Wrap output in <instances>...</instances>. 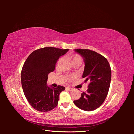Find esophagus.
<instances>
[{
	"label": "esophagus",
	"instance_id": "1",
	"mask_svg": "<svg viewBox=\"0 0 134 134\" xmlns=\"http://www.w3.org/2000/svg\"><path fill=\"white\" fill-rule=\"evenodd\" d=\"M66 90L69 91H71L73 90V89H72V88H70V87H66Z\"/></svg>",
	"mask_w": 134,
	"mask_h": 134
}]
</instances>
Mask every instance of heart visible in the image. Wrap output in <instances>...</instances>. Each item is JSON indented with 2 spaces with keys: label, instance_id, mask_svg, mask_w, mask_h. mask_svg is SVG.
<instances>
[{
  "label": "heart",
  "instance_id": "1",
  "mask_svg": "<svg viewBox=\"0 0 134 134\" xmlns=\"http://www.w3.org/2000/svg\"><path fill=\"white\" fill-rule=\"evenodd\" d=\"M70 59L71 60V62L72 63V64H75L76 63H80L82 64V58L81 56L78 55V54H72L70 55L69 56ZM75 78V75H69L67 76V80L69 81H71L72 80L74 79Z\"/></svg>",
  "mask_w": 134,
  "mask_h": 134
}]
</instances>
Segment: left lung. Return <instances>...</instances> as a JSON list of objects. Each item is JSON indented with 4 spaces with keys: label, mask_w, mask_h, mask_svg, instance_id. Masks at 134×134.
I'll use <instances>...</instances> for the list:
<instances>
[{
    "label": "left lung",
    "mask_w": 134,
    "mask_h": 134,
    "mask_svg": "<svg viewBox=\"0 0 134 134\" xmlns=\"http://www.w3.org/2000/svg\"><path fill=\"white\" fill-rule=\"evenodd\" d=\"M84 59V70L82 77L84 82H90L86 92L74 100L78 108L92 111L101 106L106 99L110 86L111 69L107 59L96 51L88 49H75Z\"/></svg>",
    "instance_id": "obj_1"
}]
</instances>
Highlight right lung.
I'll use <instances>...</instances> for the list:
<instances>
[{
    "instance_id": "add662e5",
    "label": "right lung",
    "mask_w": 134,
    "mask_h": 134,
    "mask_svg": "<svg viewBox=\"0 0 134 134\" xmlns=\"http://www.w3.org/2000/svg\"><path fill=\"white\" fill-rule=\"evenodd\" d=\"M68 50L52 47L40 48L32 52L24 63L21 71L23 91L36 110L48 112L57 106L60 93L65 88L48 87V74L55 70L58 60Z\"/></svg>"
}]
</instances>
